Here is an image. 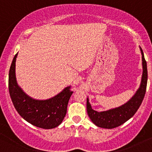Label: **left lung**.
<instances>
[{
    "label": "left lung",
    "mask_w": 152,
    "mask_h": 152,
    "mask_svg": "<svg viewBox=\"0 0 152 152\" xmlns=\"http://www.w3.org/2000/svg\"><path fill=\"white\" fill-rule=\"evenodd\" d=\"M142 55V73L141 81L139 88L135 91V94L126 103L116 108L108 109L107 111L97 112L92 109L87 98V112L90 119L96 126L102 128L112 129L120 126L125 122L130 120L141 106L142 101L146 94V85H147L148 73L147 65L145 60L143 50L140 47Z\"/></svg>",
    "instance_id": "obj_1"
}]
</instances>
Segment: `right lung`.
<instances>
[{
	"label": "right lung",
	"mask_w": 152,
	"mask_h": 152,
	"mask_svg": "<svg viewBox=\"0 0 152 152\" xmlns=\"http://www.w3.org/2000/svg\"><path fill=\"white\" fill-rule=\"evenodd\" d=\"M17 55L18 53L13 58L9 76V94L14 107L24 120L37 128H56L62 122L66 114L68 102L73 94L71 86L64 88L50 99H33L18 85L16 77Z\"/></svg>",
	"instance_id": "1"
}]
</instances>
